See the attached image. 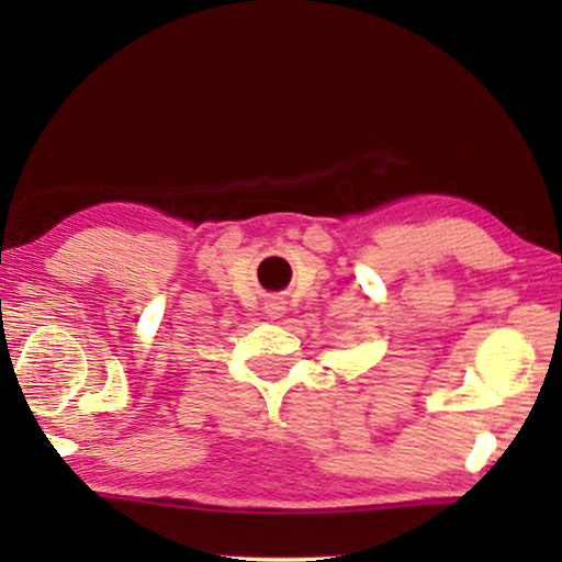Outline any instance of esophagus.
<instances>
[{"label":"esophagus","mask_w":562,"mask_h":562,"mask_svg":"<svg viewBox=\"0 0 562 562\" xmlns=\"http://www.w3.org/2000/svg\"><path fill=\"white\" fill-rule=\"evenodd\" d=\"M284 310V302L280 297H268V302H265V312H268L270 317H280Z\"/></svg>","instance_id":"obj_1"}]
</instances>
